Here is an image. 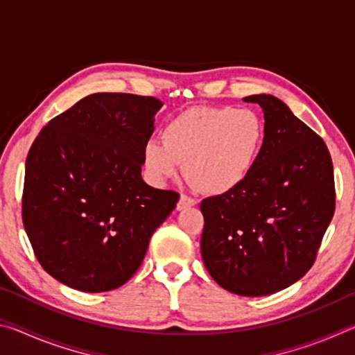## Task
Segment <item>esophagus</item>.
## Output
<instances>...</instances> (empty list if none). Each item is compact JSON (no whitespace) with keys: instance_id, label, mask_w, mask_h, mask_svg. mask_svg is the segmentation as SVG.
Masks as SVG:
<instances>
[{"instance_id":"34e87169","label":"esophagus","mask_w":355,"mask_h":355,"mask_svg":"<svg viewBox=\"0 0 355 355\" xmlns=\"http://www.w3.org/2000/svg\"><path fill=\"white\" fill-rule=\"evenodd\" d=\"M194 205H197L196 199H192V197H189V196H180V200L177 203V209L178 211H182V209H186V208L194 207Z\"/></svg>"}]
</instances>
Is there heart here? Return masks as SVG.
I'll use <instances>...</instances> for the list:
<instances>
[{
	"mask_svg": "<svg viewBox=\"0 0 355 355\" xmlns=\"http://www.w3.org/2000/svg\"><path fill=\"white\" fill-rule=\"evenodd\" d=\"M148 139L142 163L148 178L163 184L184 172L202 192L224 196L245 183L260 161L266 128L249 107L200 106L178 114Z\"/></svg>",
	"mask_w": 355,
	"mask_h": 355,
	"instance_id": "1",
	"label": "heart"
}]
</instances>
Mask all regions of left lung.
<instances>
[{
    "mask_svg": "<svg viewBox=\"0 0 355 355\" xmlns=\"http://www.w3.org/2000/svg\"><path fill=\"white\" fill-rule=\"evenodd\" d=\"M261 106L263 152L245 183L202 200L200 250L207 271L239 296H268L302 279L335 211L334 167L326 144L274 95Z\"/></svg>",
    "mask_w": 355,
    "mask_h": 355,
    "instance_id": "1",
    "label": "left lung"
}]
</instances>
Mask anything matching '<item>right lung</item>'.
Here are the masks:
<instances>
[{
	"label": "right lung",
	"instance_id": "add662e5",
	"mask_svg": "<svg viewBox=\"0 0 355 355\" xmlns=\"http://www.w3.org/2000/svg\"><path fill=\"white\" fill-rule=\"evenodd\" d=\"M163 103L92 94L48 122L29 148L23 224L42 268L84 293L116 290L146 257L180 196L142 180Z\"/></svg>",
	"mask_w": 355,
	"mask_h": 355
}]
</instances>
